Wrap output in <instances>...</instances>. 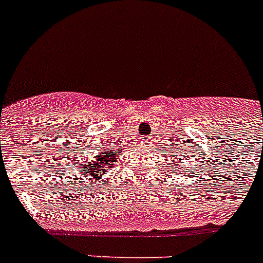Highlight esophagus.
<instances>
[{
	"label": "esophagus",
	"instance_id": "esophagus-1",
	"mask_svg": "<svg viewBox=\"0 0 263 263\" xmlns=\"http://www.w3.org/2000/svg\"><path fill=\"white\" fill-rule=\"evenodd\" d=\"M140 143H142V146H143V147H146V146H148V144H150L151 140H150V139H148V138H147V139H143V140H142V142H140Z\"/></svg>",
	"mask_w": 263,
	"mask_h": 263
}]
</instances>
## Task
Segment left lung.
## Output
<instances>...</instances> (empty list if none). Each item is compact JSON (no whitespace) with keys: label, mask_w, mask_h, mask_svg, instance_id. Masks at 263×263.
I'll return each mask as SVG.
<instances>
[{"label":"left lung","mask_w":263,"mask_h":263,"mask_svg":"<svg viewBox=\"0 0 263 263\" xmlns=\"http://www.w3.org/2000/svg\"><path fill=\"white\" fill-rule=\"evenodd\" d=\"M177 162H178V161H177V159H176V162H174V163H176V165H177Z\"/></svg>","instance_id":"1"}]
</instances>
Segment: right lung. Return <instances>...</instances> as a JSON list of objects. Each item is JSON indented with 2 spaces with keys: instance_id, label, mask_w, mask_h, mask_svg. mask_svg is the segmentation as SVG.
I'll return each mask as SVG.
<instances>
[{
  "instance_id": "obj_1",
  "label": "right lung",
  "mask_w": 263,
  "mask_h": 263,
  "mask_svg": "<svg viewBox=\"0 0 263 263\" xmlns=\"http://www.w3.org/2000/svg\"><path fill=\"white\" fill-rule=\"evenodd\" d=\"M120 155V154H119ZM116 153H112V150H108L105 153H100V157L95 158V159H87L81 163V170H82L83 176H91L93 178H101L106 173V165L108 167L112 168L113 163L117 161ZM80 165V163H78Z\"/></svg>"
}]
</instances>
